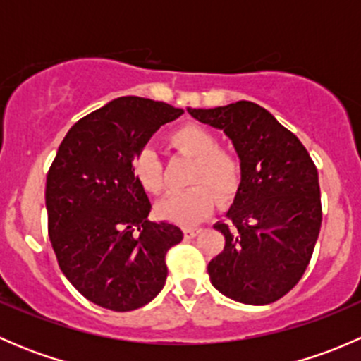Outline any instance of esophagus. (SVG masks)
I'll return each instance as SVG.
<instances>
[{
  "label": "esophagus",
  "mask_w": 361,
  "mask_h": 361,
  "mask_svg": "<svg viewBox=\"0 0 361 361\" xmlns=\"http://www.w3.org/2000/svg\"><path fill=\"white\" fill-rule=\"evenodd\" d=\"M201 234V228L199 227H190V228H185V238L187 239H194L195 235Z\"/></svg>",
  "instance_id": "34e87169"
}]
</instances>
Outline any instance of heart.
<instances>
[{
	"label": "heart",
	"instance_id": "heart-1",
	"mask_svg": "<svg viewBox=\"0 0 361 361\" xmlns=\"http://www.w3.org/2000/svg\"><path fill=\"white\" fill-rule=\"evenodd\" d=\"M169 143L180 154L194 160L190 173V185L194 187L171 194L157 204V214L162 220L188 227L213 213L216 197L225 204L234 201L243 185V164L238 155L218 148V140L211 130L195 123H185L171 133ZM130 171L147 194H162V167L154 152L141 150L133 159Z\"/></svg>",
	"mask_w": 361,
	"mask_h": 361
}]
</instances>
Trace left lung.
Returning <instances> with one entry per match:
<instances>
[{
	"instance_id": "1",
	"label": "left lung",
	"mask_w": 361,
	"mask_h": 361,
	"mask_svg": "<svg viewBox=\"0 0 361 361\" xmlns=\"http://www.w3.org/2000/svg\"><path fill=\"white\" fill-rule=\"evenodd\" d=\"M188 113L224 130L243 164L241 190L227 213L232 225H214L225 248L207 265L211 283L243 304L276 302L305 272L322 227L314 162L293 133L251 101Z\"/></svg>"
}]
</instances>
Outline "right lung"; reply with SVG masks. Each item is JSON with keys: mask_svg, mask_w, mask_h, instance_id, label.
<instances>
[{"mask_svg": "<svg viewBox=\"0 0 361 361\" xmlns=\"http://www.w3.org/2000/svg\"><path fill=\"white\" fill-rule=\"evenodd\" d=\"M181 113L145 97L113 99L68 130L47 174L49 235L61 271L101 307L134 311L166 285V253L183 232L148 220L152 204L130 166Z\"/></svg>", "mask_w": 361, "mask_h": 361, "instance_id": "add662e5", "label": "right lung"}]
</instances>
